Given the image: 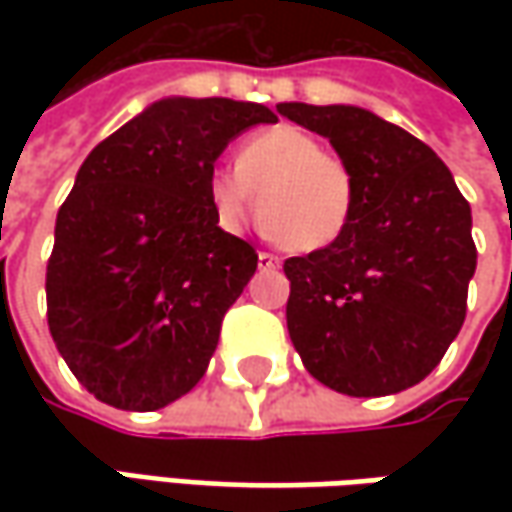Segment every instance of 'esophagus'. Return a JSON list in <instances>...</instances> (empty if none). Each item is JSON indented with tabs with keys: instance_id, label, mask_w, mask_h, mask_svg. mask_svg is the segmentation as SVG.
Returning <instances> with one entry per match:
<instances>
[{
	"instance_id": "obj_1",
	"label": "esophagus",
	"mask_w": 512,
	"mask_h": 512,
	"mask_svg": "<svg viewBox=\"0 0 512 512\" xmlns=\"http://www.w3.org/2000/svg\"><path fill=\"white\" fill-rule=\"evenodd\" d=\"M259 267H262V270H270V267H279V256H273V253H267V250H262V253H259Z\"/></svg>"
}]
</instances>
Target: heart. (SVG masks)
I'll return each mask as SVG.
<instances>
[{
	"instance_id": "1",
	"label": "heart",
	"mask_w": 512,
	"mask_h": 512,
	"mask_svg": "<svg viewBox=\"0 0 512 512\" xmlns=\"http://www.w3.org/2000/svg\"><path fill=\"white\" fill-rule=\"evenodd\" d=\"M256 196L267 236L296 253H316L336 245L353 222L356 173L310 130L273 125L247 136L236 168L207 176V199L227 230L245 225Z\"/></svg>"
}]
</instances>
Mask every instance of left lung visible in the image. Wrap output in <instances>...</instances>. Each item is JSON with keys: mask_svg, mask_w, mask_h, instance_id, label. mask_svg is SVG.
<instances>
[{"mask_svg": "<svg viewBox=\"0 0 512 512\" xmlns=\"http://www.w3.org/2000/svg\"><path fill=\"white\" fill-rule=\"evenodd\" d=\"M356 173L353 222L336 245L290 256L287 330L307 373L344 396H387L442 362L476 273L470 205L422 139L350 105L282 102Z\"/></svg>", "mask_w": 512, "mask_h": 512, "instance_id": "8db88e82", "label": "left lung"}]
</instances>
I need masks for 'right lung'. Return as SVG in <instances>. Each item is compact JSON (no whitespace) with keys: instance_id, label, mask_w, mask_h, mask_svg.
<instances>
[{"instance_id":"add662e5","label":"right lung","mask_w":512,"mask_h":512,"mask_svg":"<svg viewBox=\"0 0 512 512\" xmlns=\"http://www.w3.org/2000/svg\"><path fill=\"white\" fill-rule=\"evenodd\" d=\"M279 122L256 102L162 99L90 150L56 216L48 327L99 402L159 410L205 376L259 253L230 236L207 176L230 139Z\"/></svg>"}]
</instances>
